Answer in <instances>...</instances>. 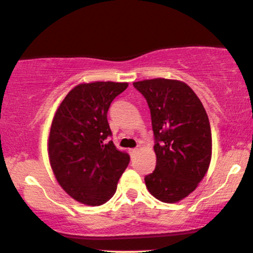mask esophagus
<instances>
[{
	"label": "esophagus",
	"mask_w": 253,
	"mask_h": 253,
	"mask_svg": "<svg viewBox=\"0 0 253 253\" xmlns=\"http://www.w3.org/2000/svg\"><path fill=\"white\" fill-rule=\"evenodd\" d=\"M136 151H138V149H130V150H129V155L133 157V156H134L135 153H136Z\"/></svg>",
	"instance_id": "obj_1"
}]
</instances>
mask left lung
Segmentation results:
<instances>
[{
    "mask_svg": "<svg viewBox=\"0 0 253 253\" xmlns=\"http://www.w3.org/2000/svg\"><path fill=\"white\" fill-rule=\"evenodd\" d=\"M145 97L155 135L156 169L145 176L159 201L173 203L195 190L210 168L211 132L208 115L189 85L155 78L133 83Z\"/></svg>",
    "mask_w": 253,
    "mask_h": 253,
    "instance_id": "8db88e82",
    "label": "left lung"
}]
</instances>
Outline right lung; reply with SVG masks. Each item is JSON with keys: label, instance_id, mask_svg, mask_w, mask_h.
<instances>
[{"label": "right lung", "instance_id": "right-lung-1", "mask_svg": "<svg viewBox=\"0 0 253 253\" xmlns=\"http://www.w3.org/2000/svg\"><path fill=\"white\" fill-rule=\"evenodd\" d=\"M127 83L78 84L66 95L52 121L48 156L58 183L72 199L103 205L115 194L129 163L128 153L115 147L107 113Z\"/></svg>", "mask_w": 253, "mask_h": 253}]
</instances>
